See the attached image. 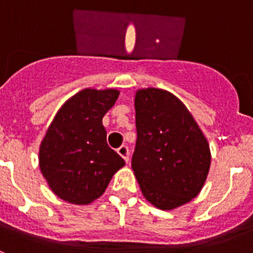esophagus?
I'll return each mask as SVG.
<instances>
[{"label":"esophagus","mask_w":253,"mask_h":253,"mask_svg":"<svg viewBox=\"0 0 253 253\" xmlns=\"http://www.w3.org/2000/svg\"><path fill=\"white\" fill-rule=\"evenodd\" d=\"M118 153H119V156H122L123 160L125 161V162H128L129 161V149L126 146H122L120 148H118Z\"/></svg>","instance_id":"1"}]
</instances>
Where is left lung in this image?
Masks as SVG:
<instances>
[{"instance_id":"obj_1","label":"left lung","mask_w":253,"mask_h":253,"mask_svg":"<svg viewBox=\"0 0 253 253\" xmlns=\"http://www.w3.org/2000/svg\"><path fill=\"white\" fill-rule=\"evenodd\" d=\"M135 125L131 169L144 198L162 210L189 203L204 186L210 149L187 107L169 91L139 90Z\"/></svg>"}]
</instances>
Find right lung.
<instances>
[{
    "label": "right lung",
    "instance_id": "add662e5",
    "mask_svg": "<svg viewBox=\"0 0 253 253\" xmlns=\"http://www.w3.org/2000/svg\"><path fill=\"white\" fill-rule=\"evenodd\" d=\"M119 91L84 88L60 107L40 144V171L51 191L66 202L90 204L125 165L107 146L102 118Z\"/></svg>",
    "mask_w": 253,
    "mask_h": 253
}]
</instances>
